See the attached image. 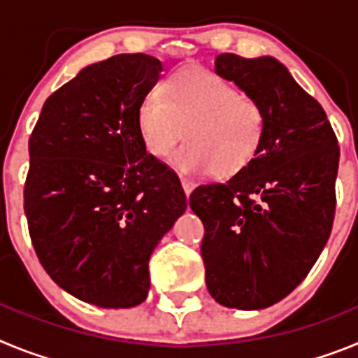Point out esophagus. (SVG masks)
Wrapping results in <instances>:
<instances>
[{"mask_svg": "<svg viewBox=\"0 0 358 358\" xmlns=\"http://www.w3.org/2000/svg\"><path fill=\"white\" fill-rule=\"evenodd\" d=\"M181 185H182V189H185L186 197H188V195L192 194V192H194V188H195V185L189 181V179H181Z\"/></svg>", "mask_w": 358, "mask_h": 358, "instance_id": "obj_1", "label": "esophagus"}]
</instances>
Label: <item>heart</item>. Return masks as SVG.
I'll list each match as a JSON object with an SVG mask.
<instances>
[{"mask_svg": "<svg viewBox=\"0 0 358 358\" xmlns=\"http://www.w3.org/2000/svg\"><path fill=\"white\" fill-rule=\"evenodd\" d=\"M136 127L152 157H172L186 176L233 177L260 156L268 120L264 106L235 84L204 69H185L150 91L136 109Z\"/></svg>", "mask_w": 358, "mask_h": 358, "instance_id": "1", "label": "heart"}]
</instances>
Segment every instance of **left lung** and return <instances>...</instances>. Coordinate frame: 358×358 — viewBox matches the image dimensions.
<instances>
[{
    "label": "left lung",
    "instance_id": "1",
    "mask_svg": "<svg viewBox=\"0 0 358 358\" xmlns=\"http://www.w3.org/2000/svg\"><path fill=\"white\" fill-rule=\"evenodd\" d=\"M215 73L264 106L268 127L249 169L189 195L204 224L206 285L224 306L267 308L305 280L330 238L339 145L321 103L273 57L222 53Z\"/></svg>",
    "mask_w": 358,
    "mask_h": 358
}]
</instances>
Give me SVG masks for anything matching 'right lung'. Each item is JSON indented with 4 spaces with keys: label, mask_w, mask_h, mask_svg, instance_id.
<instances>
[{
    "label": "right lung",
    "mask_w": 358,
    "mask_h": 358,
    "mask_svg": "<svg viewBox=\"0 0 358 358\" xmlns=\"http://www.w3.org/2000/svg\"><path fill=\"white\" fill-rule=\"evenodd\" d=\"M163 66L122 53L50 94L28 141V231L57 285L102 308L147 299L148 260L186 210L173 170L152 157L136 109Z\"/></svg>",
    "instance_id": "right-lung-1"
}]
</instances>
